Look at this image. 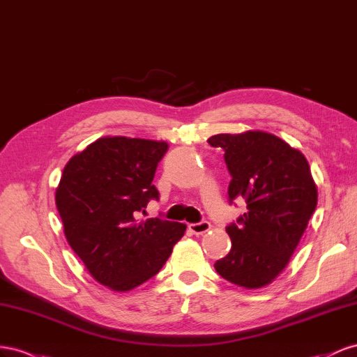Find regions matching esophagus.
Instances as JSON below:
<instances>
[{"mask_svg":"<svg viewBox=\"0 0 357 357\" xmlns=\"http://www.w3.org/2000/svg\"><path fill=\"white\" fill-rule=\"evenodd\" d=\"M190 231L195 233V235H203L211 229L209 221H199V222H191L188 226Z\"/></svg>","mask_w":357,"mask_h":357,"instance_id":"obj_1","label":"esophagus"}]
</instances>
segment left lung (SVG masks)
<instances>
[{"mask_svg":"<svg viewBox=\"0 0 357 357\" xmlns=\"http://www.w3.org/2000/svg\"><path fill=\"white\" fill-rule=\"evenodd\" d=\"M208 142L224 149L229 202L242 197L247 203V212L226 227L230 252L213 268L239 287H263L286 268L317 206L310 165L301 151L263 131L217 135Z\"/></svg>","mask_w":357,"mask_h":357,"instance_id":"obj_1","label":"left lung"}]
</instances>
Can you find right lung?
Instances as JSON below:
<instances>
[{
	"instance_id": "obj_1",
	"label": "right lung",
	"mask_w": 357,
	"mask_h": 357,
	"mask_svg": "<svg viewBox=\"0 0 357 357\" xmlns=\"http://www.w3.org/2000/svg\"><path fill=\"white\" fill-rule=\"evenodd\" d=\"M166 142L128 137L96 140L64 167L55 202L70 247L89 273L115 291H128L165 266L187 226L162 218L137 222L167 151Z\"/></svg>"
}]
</instances>
